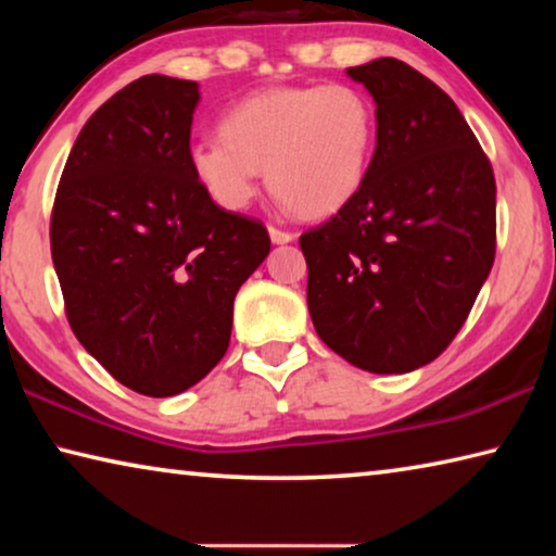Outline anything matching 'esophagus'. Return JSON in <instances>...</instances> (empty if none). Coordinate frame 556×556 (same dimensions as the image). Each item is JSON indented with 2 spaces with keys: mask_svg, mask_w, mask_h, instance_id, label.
Here are the masks:
<instances>
[{
  "mask_svg": "<svg viewBox=\"0 0 556 556\" xmlns=\"http://www.w3.org/2000/svg\"><path fill=\"white\" fill-rule=\"evenodd\" d=\"M269 238H271V242H275V244H287V242L294 240V232L281 230V228H275V225H269Z\"/></svg>",
  "mask_w": 556,
  "mask_h": 556,
  "instance_id": "esophagus-1",
  "label": "esophagus"
}]
</instances>
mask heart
<instances>
[{"mask_svg": "<svg viewBox=\"0 0 556 556\" xmlns=\"http://www.w3.org/2000/svg\"><path fill=\"white\" fill-rule=\"evenodd\" d=\"M220 137L188 147V166L228 211L271 193L308 218L331 215L361 191L378 139L372 102L353 86H281L252 92L225 112Z\"/></svg>", "mask_w": 556, "mask_h": 556, "instance_id": "heart-1", "label": "heart"}]
</instances>
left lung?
Segmentation results:
<instances>
[{"mask_svg":"<svg viewBox=\"0 0 556 556\" xmlns=\"http://www.w3.org/2000/svg\"><path fill=\"white\" fill-rule=\"evenodd\" d=\"M375 100L368 176L299 238L321 341L355 368L409 372L446 351L495 260V176L444 90L397 59L348 68Z\"/></svg>","mask_w":556,"mask_h":556,"instance_id":"obj_1","label":"left lung"}]
</instances>
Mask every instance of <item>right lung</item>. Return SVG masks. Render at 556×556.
<instances>
[{
	"label": "right lung",
	"mask_w": 556,
	"mask_h": 556,
	"mask_svg": "<svg viewBox=\"0 0 556 556\" xmlns=\"http://www.w3.org/2000/svg\"><path fill=\"white\" fill-rule=\"evenodd\" d=\"M199 86L144 75L96 110L51 213L65 316L147 397L193 388L230 345L232 301L269 255L260 220L215 205L188 166Z\"/></svg>",
	"instance_id": "obj_1"
}]
</instances>
